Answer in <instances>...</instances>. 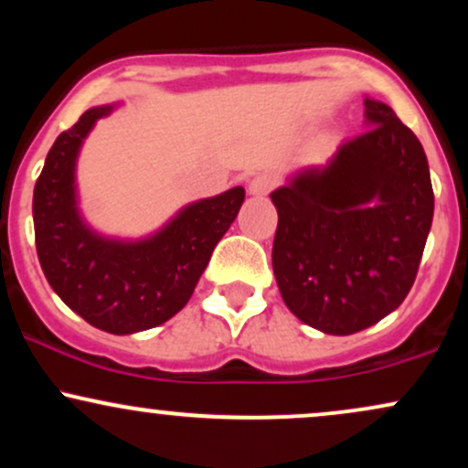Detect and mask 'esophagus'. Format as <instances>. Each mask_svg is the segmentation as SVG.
Returning a JSON list of instances; mask_svg holds the SVG:
<instances>
[{
    "label": "esophagus",
    "instance_id": "34e87169",
    "mask_svg": "<svg viewBox=\"0 0 468 468\" xmlns=\"http://www.w3.org/2000/svg\"><path fill=\"white\" fill-rule=\"evenodd\" d=\"M272 186H275V178H272L271 174H257L255 178L249 182V193L255 197H261L266 196Z\"/></svg>",
    "mask_w": 468,
    "mask_h": 468
}]
</instances>
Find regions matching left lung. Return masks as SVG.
Returning a JSON list of instances; mask_svg holds the SVG:
<instances>
[{"label": "left lung", "mask_w": 468, "mask_h": 468, "mask_svg": "<svg viewBox=\"0 0 468 468\" xmlns=\"http://www.w3.org/2000/svg\"><path fill=\"white\" fill-rule=\"evenodd\" d=\"M365 130L271 193L279 292L290 313L324 335H354L394 313L431 230V176L416 133L369 96Z\"/></svg>", "instance_id": "8db88e82"}]
</instances>
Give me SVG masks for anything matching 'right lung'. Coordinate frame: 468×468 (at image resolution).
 I'll use <instances>...</instances> for the list:
<instances>
[{"instance_id": "add662e5", "label": "right lung", "mask_w": 468, "mask_h": 468, "mask_svg": "<svg viewBox=\"0 0 468 468\" xmlns=\"http://www.w3.org/2000/svg\"><path fill=\"white\" fill-rule=\"evenodd\" d=\"M122 103L90 107L46 155L32 196L39 264L61 302L110 335H136L178 314L211 252L238 218L244 186L185 204L144 238L99 233L79 207L77 163L96 121Z\"/></svg>"}]
</instances>
